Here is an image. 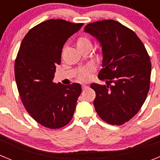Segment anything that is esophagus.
I'll list each match as a JSON object with an SVG mask.
<instances>
[{
    "label": "esophagus",
    "mask_w": 160,
    "mask_h": 160,
    "mask_svg": "<svg viewBox=\"0 0 160 160\" xmlns=\"http://www.w3.org/2000/svg\"><path fill=\"white\" fill-rule=\"evenodd\" d=\"M88 88V86H87L86 84H83V85H82V89H83V90H85Z\"/></svg>",
    "instance_id": "obj_1"
}]
</instances>
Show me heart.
<instances>
[{
  "instance_id": "obj_1",
  "label": "heart",
  "mask_w": 160,
  "mask_h": 160,
  "mask_svg": "<svg viewBox=\"0 0 160 160\" xmlns=\"http://www.w3.org/2000/svg\"><path fill=\"white\" fill-rule=\"evenodd\" d=\"M77 46L78 48H85V47H92V42L88 38L85 37H80L77 39ZM94 70V67L92 66H88L87 68H84L80 70V73L78 75V79L82 81H86L89 79L90 77V72Z\"/></svg>"
}]
</instances>
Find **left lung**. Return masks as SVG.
I'll return each mask as SVG.
<instances>
[{
  "instance_id": "1",
  "label": "left lung",
  "mask_w": 160,
  "mask_h": 160,
  "mask_svg": "<svg viewBox=\"0 0 160 160\" xmlns=\"http://www.w3.org/2000/svg\"><path fill=\"white\" fill-rule=\"evenodd\" d=\"M84 32L102 48V68L98 78L104 85L92 83L94 106L106 123L121 125L136 115L150 88V57L135 32L114 20L87 24Z\"/></svg>"
}]
</instances>
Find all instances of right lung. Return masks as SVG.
<instances>
[{"label": "right lung", "mask_w": 160, "mask_h": 160, "mask_svg": "<svg viewBox=\"0 0 160 160\" xmlns=\"http://www.w3.org/2000/svg\"><path fill=\"white\" fill-rule=\"evenodd\" d=\"M64 20H48L29 30L15 61V79L21 101L37 123L52 129L72 119L81 85L52 81L67 40L83 26Z\"/></svg>", "instance_id": "obj_1"}]
</instances>
